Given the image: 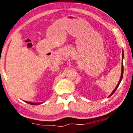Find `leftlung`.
Returning a JSON list of instances; mask_svg holds the SVG:
<instances>
[{"label":"left lung","instance_id":"1","mask_svg":"<svg viewBox=\"0 0 133 133\" xmlns=\"http://www.w3.org/2000/svg\"><path fill=\"white\" fill-rule=\"evenodd\" d=\"M123 56H124V53H123ZM123 63H122V71H121V78H120V80H119V81H118V84H117V87H115V89H114V90H113V91H112V93H111V94H110V95H109V97H110V96H111V95H113V94L115 93V91H116V90H117V88H118V86H119L120 83H121V82L122 78H123Z\"/></svg>","mask_w":133,"mask_h":133}]
</instances>
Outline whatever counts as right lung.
Returning a JSON list of instances; mask_svg holds the SVG:
<instances>
[{
  "label": "right lung",
  "instance_id": "obj_1",
  "mask_svg": "<svg viewBox=\"0 0 133 133\" xmlns=\"http://www.w3.org/2000/svg\"><path fill=\"white\" fill-rule=\"evenodd\" d=\"M26 103H29V104H32V105H37V104H42V103H31V102H28V101H26Z\"/></svg>",
  "mask_w": 133,
  "mask_h": 133
}]
</instances>
